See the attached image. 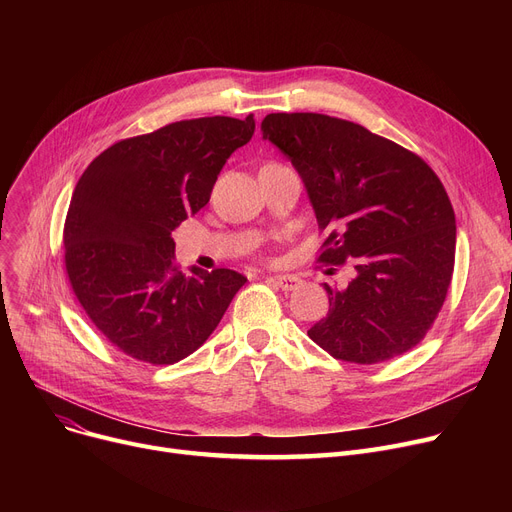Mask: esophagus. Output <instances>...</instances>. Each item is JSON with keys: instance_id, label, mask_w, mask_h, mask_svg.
Listing matches in <instances>:
<instances>
[{"instance_id": "obj_1", "label": "esophagus", "mask_w": 512, "mask_h": 512, "mask_svg": "<svg viewBox=\"0 0 512 512\" xmlns=\"http://www.w3.org/2000/svg\"><path fill=\"white\" fill-rule=\"evenodd\" d=\"M270 282L274 284V286H278V288H282V290H297L301 284H303V280L299 278V276H294V274H280V276H272L270 278Z\"/></svg>"}]
</instances>
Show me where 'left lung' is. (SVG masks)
<instances>
[{
  "mask_svg": "<svg viewBox=\"0 0 512 512\" xmlns=\"http://www.w3.org/2000/svg\"><path fill=\"white\" fill-rule=\"evenodd\" d=\"M261 130L297 168L328 230L319 261L355 265L346 288L324 284L330 311L309 338L359 365L411 351L436 321L454 270V209L436 172L413 151L326 114H267Z\"/></svg>",
  "mask_w": 512,
  "mask_h": 512,
  "instance_id": "obj_1",
  "label": "left lung"
}]
</instances>
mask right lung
I'll return each instance as SVG.
<instances>
[{
    "label": "right lung",
    "mask_w": 512,
    "mask_h": 512,
    "mask_svg": "<svg viewBox=\"0 0 512 512\" xmlns=\"http://www.w3.org/2000/svg\"><path fill=\"white\" fill-rule=\"evenodd\" d=\"M253 114L180 120L118 141L80 176L64 224V263L80 307L124 355L172 365L218 328L247 278L174 263L172 232L207 205Z\"/></svg>",
    "instance_id": "1"
}]
</instances>
